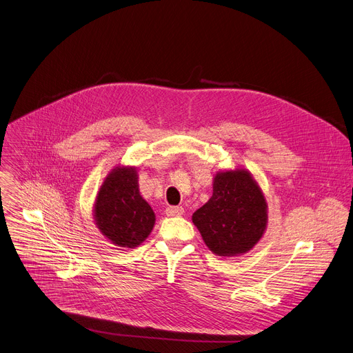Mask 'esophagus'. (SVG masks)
Returning <instances> with one entry per match:
<instances>
[{
	"label": "esophagus",
	"instance_id": "1",
	"mask_svg": "<svg viewBox=\"0 0 353 353\" xmlns=\"http://www.w3.org/2000/svg\"><path fill=\"white\" fill-rule=\"evenodd\" d=\"M183 212H184L183 207H168L166 208V214L169 216H180V215H183Z\"/></svg>",
	"mask_w": 353,
	"mask_h": 353
}]
</instances>
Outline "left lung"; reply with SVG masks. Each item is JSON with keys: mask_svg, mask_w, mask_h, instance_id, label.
Returning <instances> with one entry per match:
<instances>
[{"mask_svg": "<svg viewBox=\"0 0 353 353\" xmlns=\"http://www.w3.org/2000/svg\"><path fill=\"white\" fill-rule=\"evenodd\" d=\"M266 201L246 170L218 173L212 197L193 214L205 245L218 256L248 252L266 228Z\"/></svg>", "mask_w": 353, "mask_h": 353, "instance_id": "8db88e82", "label": "left lung"}]
</instances>
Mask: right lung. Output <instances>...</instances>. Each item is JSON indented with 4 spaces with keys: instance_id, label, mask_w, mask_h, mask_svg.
Returning <instances> with one entry per match:
<instances>
[{
    "instance_id": "1",
    "label": "right lung",
    "mask_w": 353,
    "mask_h": 353,
    "mask_svg": "<svg viewBox=\"0 0 353 353\" xmlns=\"http://www.w3.org/2000/svg\"><path fill=\"white\" fill-rule=\"evenodd\" d=\"M94 212L103 235L122 248L141 245L154 225V212L141 197L138 174L131 168H118L108 174Z\"/></svg>"
}]
</instances>
